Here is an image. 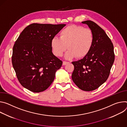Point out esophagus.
<instances>
[{
    "label": "esophagus",
    "instance_id": "esophagus-1",
    "mask_svg": "<svg viewBox=\"0 0 127 127\" xmlns=\"http://www.w3.org/2000/svg\"><path fill=\"white\" fill-rule=\"evenodd\" d=\"M68 63H69V62H68L64 61V62H63V64L64 65H65V64H68Z\"/></svg>",
    "mask_w": 127,
    "mask_h": 127
}]
</instances>
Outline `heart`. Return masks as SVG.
<instances>
[{
	"label": "heart",
	"instance_id": "obj_1",
	"mask_svg": "<svg viewBox=\"0 0 127 127\" xmlns=\"http://www.w3.org/2000/svg\"><path fill=\"white\" fill-rule=\"evenodd\" d=\"M94 42L91 30L82 26L70 25L60 32V38L54 37L51 46L54 54L61 57L65 52L66 59H71L75 56L78 59L85 57L91 50Z\"/></svg>",
	"mask_w": 127,
	"mask_h": 127
}]
</instances>
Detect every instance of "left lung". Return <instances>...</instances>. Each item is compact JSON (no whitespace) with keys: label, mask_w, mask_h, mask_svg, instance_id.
<instances>
[{"label":"left lung","mask_w":127,"mask_h":127,"mask_svg":"<svg viewBox=\"0 0 127 127\" xmlns=\"http://www.w3.org/2000/svg\"><path fill=\"white\" fill-rule=\"evenodd\" d=\"M82 23L88 26L94 42L89 52L83 59L72 63L74 66L72 78L76 85L85 91H93L108 79L115 61L114 45L102 28L91 21Z\"/></svg>","instance_id":"left-lung-1"}]
</instances>
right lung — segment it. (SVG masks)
Here are the masks:
<instances>
[{
    "label": "right lung",
    "mask_w": 127,
    "mask_h": 127,
    "mask_svg": "<svg viewBox=\"0 0 127 127\" xmlns=\"http://www.w3.org/2000/svg\"><path fill=\"white\" fill-rule=\"evenodd\" d=\"M65 25L33 23L20 34L13 47L11 61L24 88L38 93L53 82L63 62L53 54L51 41Z\"/></svg>",
    "instance_id": "obj_1"
}]
</instances>
